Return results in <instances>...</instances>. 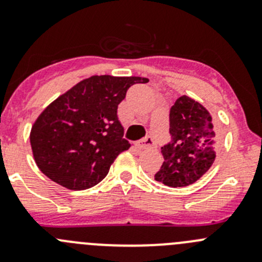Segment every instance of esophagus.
Wrapping results in <instances>:
<instances>
[{
  "mask_svg": "<svg viewBox=\"0 0 262 262\" xmlns=\"http://www.w3.org/2000/svg\"><path fill=\"white\" fill-rule=\"evenodd\" d=\"M136 146L138 149H147V148H150V147L155 146V141H153L150 137H147V138L143 139V141L137 142Z\"/></svg>",
  "mask_w": 262,
  "mask_h": 262,
  "instance_id": "1",
  "label": "esophagus"
}]
</instances>
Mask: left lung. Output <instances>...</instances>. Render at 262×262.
<instances>
[{
	"label": "left lung",
	"mask_w": 262,
	"mask_h": 262,
	"mask_svg": "<svg viewBox=\"0 0 262 262\" xmlns=\"http://www.w3.org/2000/svg\"><path fill=\"white\" fill-rule=\"evenodd\" d=\"M171 141L161 148L163 163L155 180L182 187L199 180L215 160L218 134L209 112L189 96L179 97L170 110Z\"/></svg>",
	"instance_id": "8db88e82"
}]
</instances>
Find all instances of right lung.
<instances>
[{"mask_svg":"<svg viewBox=\"0 0 262 262\" xmlns=\"http://www.w3.org/2000/svg\"><path fill=\"white\" fill-rule=\"evenodd\" d=\"M143 77L92 76L52 102L34 123V160L50 180L70 190L99 184L130 144L123 138L118 105Z\"/></svg>","mask_w":262,"mask_h":262,"instance_id":"add662e5","label":"right lung"}]
</instances>
